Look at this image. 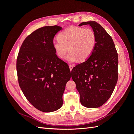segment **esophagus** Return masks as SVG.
<instances>
[{"instance_id": "1", "label": "esophagus", "mask_w": 134, "mask_h": 134, "mask_svg": "<svg viewBox=\"0 0 134 134\" xmlns=\"http://www.w3.org/2000/svg\"><path fill=\"white\" fill-rule=\"evenodd\" d=\"M69 68H70V71H71L72 69L73 68V65H69Z\"/></svg>"}]
</instances>
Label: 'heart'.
I'll use <instances>...</instances> for the list:
<instances>
[{
    "instance_id": "1",
    "label": "heart",
    "mask_w": 134,
    "mask_h": 134,
    "mask_svg": "<svg viewBox=\"0 0 134 134\" xmlns=\"http://www.w3.org/2000/svg\"><path fill=\"white\" fill-rule=\"evenodd\" d=\"M59 41H54L52 46L59 58H66L69 63L77 60L84 62L90 58L97 43L96 35L91 28L70 27L61 32L57 36Z\"/></svg>"
}]
</instances>
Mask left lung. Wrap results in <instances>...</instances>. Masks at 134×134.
Instances as JSON below:
<instances>
[{
	"label": "left lung",
	"mask_w": 134,
	"mask_h": 134,
	"mask_svg": "<svg viewBox=\"0 0 134 134\" xmlns=\"http://www.w3.org/2000/svg\"><path fill=\"white\" fill-rule=\"evenodd\" d=\"M89 25L97 37L95 49L90 58L73 68L71 78L79 93L83 106L98 108L106 103L114 91L118 79V55L110 36L95 21L81 23Z\"/></svg>",
	"instance_id": "obj_1"
}]
</instances>
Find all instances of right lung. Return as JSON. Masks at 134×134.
Instances as JSON below:
<instances>
[{"label":"right lung","mask_w":134,"mask_h":134,"mask_svg":"<svg viewBox=\"0 0 134 134\" xmlns=\"http://www.w3.org/2000/svg\"><path fill=\"white\" fill-rule=\"evenodd\" d=\"M58 26L40 28L27 36L17 60L19 87L30 103L38 110L50 112L62 107L63 95L71 78L68 64L52 46Z\"/></svg>","instance_id":"add662e5"}]
</instances>
